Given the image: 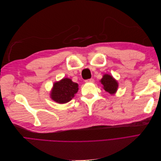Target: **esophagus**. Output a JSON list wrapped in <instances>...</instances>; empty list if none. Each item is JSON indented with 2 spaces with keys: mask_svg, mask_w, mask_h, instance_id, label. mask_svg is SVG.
Returning <instances> with one entry per match:
<instances>
[{
  "mask_svg": "<svg viewBox=\"0 0 161 161\" xmlns=\"http://www.w3.org/2000/svg\"><path fill=\"white\" fill-rule=\"evenodd\" d=\"M86 82H94V79H87L85 80Z\"/></svg>",
  "mask_w": 161,
  "mask_h": 161,
  "instance_id": "34e87169",
  "label": "esophagus"
}]
</instances>
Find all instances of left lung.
<instances>
[{"instance_id":"obj_1","label":"left lung","mask_w":161,"mask_h":161,"mask_svg":"<svg viewBox=\"0 0 161 161\" xmlns=\"http://www.w3.org/2000/svg\"><path fill=\"white\" fill-rule=\"evenodd\" d=\"M101 84L103 85V89L109 92L111 95H114L116 93L118 89V82L112 75L105 74L103 75L102 79L99 80Z\"/></svg>"}]
</instances>
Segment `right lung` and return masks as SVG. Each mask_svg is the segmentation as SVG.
Returning a JSON list of instances; mask_svg holds the SVG:
<instances>
[{
    "label": "right lung",
    "instance_id": "obj_1",
    "mask_svg": "<svg viewBox=\"0 0 161 161\" xmlns=\"http://www.w3.org/2000/svg\"><path fill=\"white\" fill-rule=\"evenodd\" d=\"M79 91V85L69 78H63L53 84L50 98L60 104H64L72 100Z\"/></svg>",
    "mask_w": 161,
    "mask_h": 161
}]
</instances>
